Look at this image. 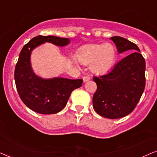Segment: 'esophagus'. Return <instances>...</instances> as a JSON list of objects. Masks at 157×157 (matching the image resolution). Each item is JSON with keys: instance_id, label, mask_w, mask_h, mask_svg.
Instances as JSON below:
<instances>
[{"instance_id": "1", "label": "esophagus", "mask_w": 157, "mask_h": 157, "mask_svg": "<svg viewBox=\"0 0 157 157\" xmlns=\"http://www.w3.org/2000/svg\"><path fill=\"white\" fill-rule=\"evenodd\" d=\"M82 79H83V81H84V82H87V81L90 80V77L89 76H84Z\"/></svg>"}]
</instances>
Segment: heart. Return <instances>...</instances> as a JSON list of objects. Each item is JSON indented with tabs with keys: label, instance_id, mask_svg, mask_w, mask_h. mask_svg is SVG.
I'll return each mask as SVG.
<instances>
[{
	"label": "heart",
	"instance_id": "heart-1",
	"mask_svg": "<svg viewBox=\"0 0 157 157\" xmlns=\"http://www.w3.org/2000/svg\"><path fill=\"white\" fill-rule=\"evenodd\" d=\"M77 58L83 64H91L90 69L93 73L103 75L109 72L114 67L117 51L111 43L91 44L82 48Z\"/></svg>",
	"mask_w": 157,
	"mask_h": 157
}]
</instances>
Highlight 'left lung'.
<instances>
[{
	"mask_svg": "<svg viewBox=\"0 0 157 157\" xmlns=\"http://www.w3.org/2000/svg\"><path fill=\"white\" fill-rule=\"evenodd\" d=\"M118 52L130 54L119 61L112 70L93 77L97 90L93 97V109L109 119L122 118L136 108L145 89L146 61L136 44L120 36L111 37Z\"/></svg>",
	"mask_w": 157,
	"mask_h": 157,
	"instance_id": "8db88e82",
	"label": "left lung"
}]
</instances>
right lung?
<instances>
[{"label":"right lung","mask_w":157,"mask_h":157,"mask_svg":"<svg viewBox=\"0 0 157 157\" xmlns=\"http://www.w3.org/2000/svg\"><path fill=\"white\" fill-rule=\"evenodd\" d=\"M45 42L64 46L69 43V40L51 35L33 37L19 53L14 70V80L19 96L26 106L39 114H52L64 108L72 91L82 86V80L61 77L45 80L35 75L31 68V52Z\"/></svg>","instance_id":"obj_1"}]
</instances>
